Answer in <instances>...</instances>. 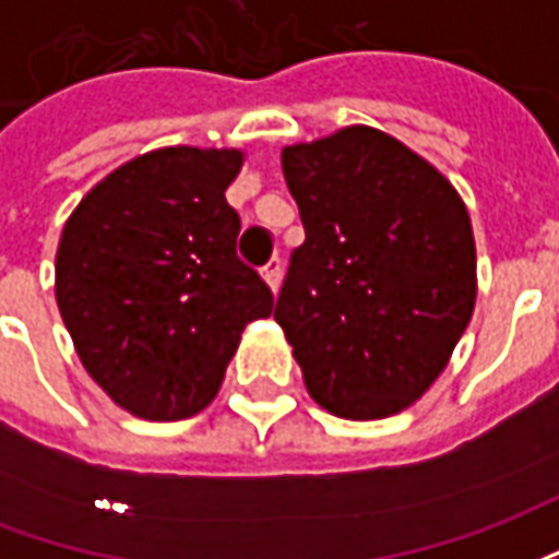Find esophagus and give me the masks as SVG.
<instances>
[{
	"instance_id": "obj_1",
	"label": "esophagus",
	"mask_w": 559,
	"mask_h": 559,
	"mask_svg": "<svg viewBox=\"0 0 559 559\" xmlns=\"http://www.w3.org/2000/svg\"><path fill=\"white\" fill-rule=\"evenodd\" d=\"M263 278L272 290L278 293V284H281V257H272L266 266H263Z\"/></svg>"
}]
</instances>
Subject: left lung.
I'll use <instances>...</instances> for the list:
<instances>
[{"mask_svg":"<svg viewBox=\"0 0 559 559\" xmlns=\"http://www.w3.org/2000/svg\"><path fill=\"white\" fill-rule=\"evenodd\" d=\"M305 242L275 320L311 399L341 419H383L421 399L476 302V245L443 173L368 126L281 152Z\"/></svg>","mask_w":559,"mask_h":559,"instance_id":"left-lung-1","label":"left lung"}]
</instances>
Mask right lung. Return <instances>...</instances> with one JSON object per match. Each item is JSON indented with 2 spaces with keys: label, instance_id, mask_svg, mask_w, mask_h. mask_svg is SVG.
Segmentation results:
<instances>
[{
  "label": "right lung",
  "instance_id": "1",
  "mask_svg": "<svg viewBox=\"0 0 559 559\" xmlns=\"http://www.w3.org/2000/svg\"><path fill=\"white\" fill-rule=\"evenodd\" d=\"M239 148L167 146L114 170L71 212L56 305L83 368L140 419H188L218 395L272 290L236 254L227 185Z\"/></svg>",
  "mask_w": 559,
  "mask_h": 559
}]
</instances>
